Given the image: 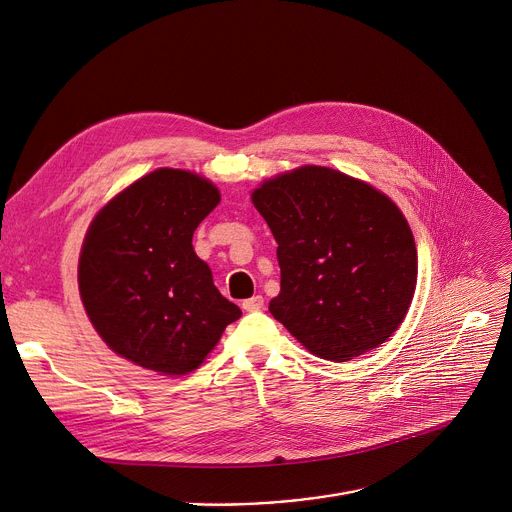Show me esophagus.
Listing matches in <instances>:
<instances>
[{"instance_id":"esophagus-1","label":"esophagus","mask_w":512,"mask_h":512,"mask_svg":"<svg viewBox=\"0 0 512 512\" xmlns=\"http://www.w3.org/2000/svg\"><path fill=\"white\" fill-rule=\"evenodd\" d=\"M263 306H265L263 296H253V298H249V300L243 302V310H247V312H257V310H261Z\"/></svg>"}]
</instances>
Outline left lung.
<instances>
[{"mask_svg":"<svg viewBox=\"0 0 512 512\" xmlns=\"http://www.w3.org/2000/svg\"><path fill=\"white\" fill-rule=\"evenodd\" d=\"M277 243L269 312L316 357L349 361L400 327L416 288V247L398 206L337 169L304 165L251 196Z\"/></svg>","mask_w":512,"mask_h":512,"instance_id":"8db88e82","label":"left lung"}]
</instances>
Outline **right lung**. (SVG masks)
<instances>
[{
  "mask_svg": "<svg viewBox=\"0 0 512 512\" xmlns=\"http://www.w3.org/2000/svg\"><path fill=\"white\" fill-rule=\"evenodd\" d=\"M218 202L208 179L163 167L112 198L83 241L79 292L91 324L112 351L161 376L194 371L243 314L192 247Z\"/></svg>",
  "mask_w": 512,
  "mask_h": 512,
  "instance_id": "add662e5",
  "label": "right lung"
}]
</instances>
